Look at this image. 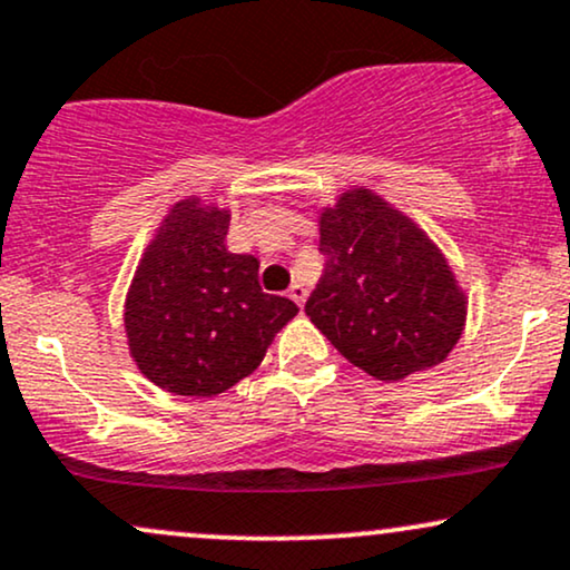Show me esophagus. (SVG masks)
<instances>
[{
    "label": "esophagus",
    "mask_w": 570,
    "mask_h": 570,
    "mask_svg": "<svg viewBox=\"0 0 570 570\" xmlns=\"http://www.w3.org/2000/svg\"><path fill=\"white\" fill-rule=\"evenodd\" d=\"M289 297H292V299H294V303H297L299 307H303V305H305L307 289H305V286H303V284H299V281H297V284H292V286H289Z\"/></svg>",
    "instance_id": "1"
}]
</instances>
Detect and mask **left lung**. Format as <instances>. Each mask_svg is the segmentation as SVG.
Here are the masks:
<instances>
[{
  "label": "left lung",
  "mask_w": 570,
  "mask_h": 570,
  "mask_svg": "<svg viewBox=\"0 0 570 570\" xmlns=\"http://www.w3.org/2000/svg\"><path fill=\"white\" fill-rule=\"evenodd\" d=\"M324 276L305 313L353 366L397 382L445 361L468 299L441 249L366 188L321 212Z\"/></svg>",
  "instance_id": "obj_1"
}]
</instances>
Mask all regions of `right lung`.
<instances>
[{
  "label": "right lung",
  "instance_id": "add662e5",
  "mask_svg": "<svg viewBox=\"0 0 570 570\" xmlns=\"http://www.w3.org/2000/svg\"><path fill=\"white\" fill-rule=\"evenodd\" d=\"M228 209L175 204L127 292L129 353L154 385L212 397L263 363L297 305L265 294L259 259L225 249Z\"/></svg>",
  "mask_w": 570,
  "mask_h": 570
}]
</instances>
